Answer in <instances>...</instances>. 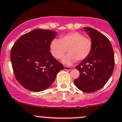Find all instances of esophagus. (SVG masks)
Masks as SVG:
<instances>
[{
	"mask_svg": "<svg viewBox=\"0 0 122 122\" xmlns=\"http://www.w3.org/2000/svg\"><path fill=\"white\" fill-rule=\"evenodd\" d=\"M64 69L65 70H70L71 69V68L70 67H69V66H64Z\"/></svg>",
	"mask_w": 122,
	"mask_h": 122,
	"instance_id": "esophagus-1",
	"label": "esophagus"
}]
</instances>
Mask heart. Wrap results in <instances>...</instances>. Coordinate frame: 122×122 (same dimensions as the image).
Listing matches in <instances>:
<instances>
[{"label": "heart", "instance_id": "obj_1", "mask_svg": "<svg viewBox=\"0 0 122 122\" xmlns=\"http://www.w3.org/2000/svg\"><path fill=\"white\" fill-rule=\"evenodd\" d=\"M50 51L52 56L60 59L68 52L61 61L63 63L70 65L76 60L81 61L90 55L93 47V42L89 37L79 32H73L61 36L60 39H55L50 43Z\"/></svg>", "mask_w": 122, "mask_h": 122}]
</instances>
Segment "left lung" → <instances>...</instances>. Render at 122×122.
Masks as SVG:
<instances>
[{"instance_id": "8db88e82", "label": "left lung", "mask_w": 122, "mask_h": 122, "mask_svg": "<svg viewBox=\"0 0 122 122\" xmlns=\"http://www.w3.org/2000/svg\"><path fill=\"white\" fill-rule=\"evenodd\" d=\"M93 42L90 55L76 68L80 71L75 85L84 92L91 93L102 88L110 79L115 66L113 50L107 37L91 27H84Z\"/></svg>"}]
</instances>
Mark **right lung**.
I'll return each instance as SVG.
<instances>
[{"label": "right lung", "mask_w": 122, "mask_h": 122, "mask_svg": "<svg viewBox=\"0 0 122 122\" xmlns=\"http://www.w3.org/2000/svg\"><path fill=\"white\" fill-rule=\"evenodd\" d=\"M51 30L35 29L22 35L12 47L10 59L16 79L25 89L41 92L49 87L63 65L50 52L56 36Z\"/></svg>", "instance_id": "obj_1"}]
</instances>
